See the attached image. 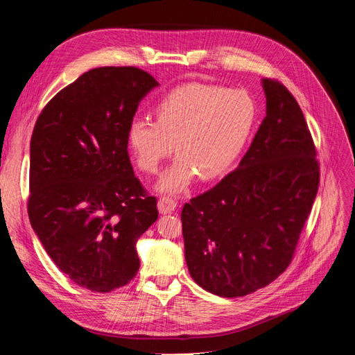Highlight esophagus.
Here are the masks:
<instances>
[{"label":"esophagus","instance_id":"34e87169","mask_svg":"<svg viewBox=\"0 0 355 355\" xmlns=\"http://www.w3.org/2000/svg\"><path fill=\"white\" fill-rule=\"evenodd\" d=\"M157 207H159V211H160L162 214H169V213H172V211H175L177 201H175V199L169 198V196H163V198L159 199Z\"/></svg>","mask_w":355,"mask_h":355}]
</instances>
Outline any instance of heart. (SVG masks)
Wrapping results in <instances>:
<instances>
[{"label":"heart","instance_id":"obj_1","mask_svg":"<svg viewBox=\"0 0 355 355\" xmlns=\"http://www.w3.org/2000/svg\"><path fill=\"white\" fill-rule=\"evenodd\" d=\"M257 103L243 89L187 84L172 89L156 106V121L135 116L127 142L136 165L154 174L175 151L178 157L159 181L163 193H178L196 174L213 181L228 174L257 123Z\"/></svg>","mask_w":355,"mask_h":355}]
</instances>
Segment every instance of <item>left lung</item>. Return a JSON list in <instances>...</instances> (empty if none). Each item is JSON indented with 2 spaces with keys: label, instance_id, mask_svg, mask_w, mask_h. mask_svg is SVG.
Segmentation results:
<instances>
[{
  "label": "left lung",
  "instance_id": "left-lung-1",
  "mask_svg": "<svg viewBox=\"0 0 355 355\" xmlns=\"http://www.w3.org/2000/svg\"><path fill=\"white\" fill-rule=\"evenodd\" d=\"M262 87L267 115L239 168L181 211L190 276L226 298L255 293L288 268L320 186L297 100L276 79Z\"/></svg>",
  "mask_w": 355,
  "mask_h": 355
}]
</instances>
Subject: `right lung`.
Listing matches in <instances>:
<instances>
[{"instance_id": "1", "label": "right lung", "mask_w": 355, "mask_h": 355, "mask_svg": "<svg viewBox=\"0 0 355 355\" xmlns=\"http://www.w3.org/2000/svg\"><path fill=\"white\" fill-rule=\"evenodd\" d=\"M157 85L138 67L93 69L53 96L34 125L31 226L55 266L94 293L136 276V241L159 217L127 151L136 109Z\"/></svg>"}]
</instances>
